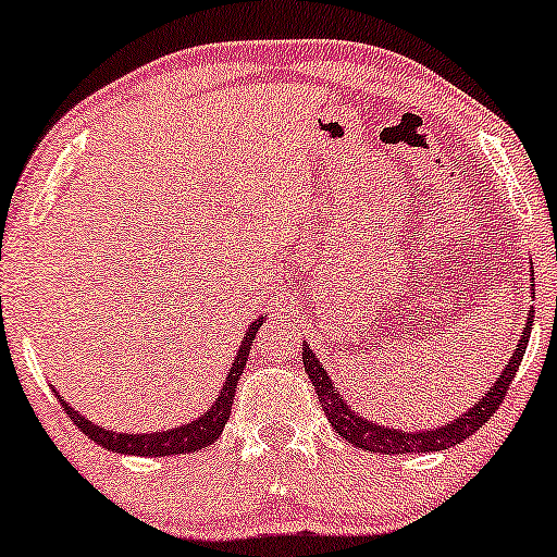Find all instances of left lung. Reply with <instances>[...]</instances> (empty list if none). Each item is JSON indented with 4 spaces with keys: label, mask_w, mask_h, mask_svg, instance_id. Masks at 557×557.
I'll list each match as a JSON object with an SVG mask.
<instances>
[{
    "label": "left lung",
    "mask_w": 557,
    "mask_h": 557,
    "mask_svg": "<svg viewBox=\"0 0 557 557\" xmlns=\"http://www.w3.org/2000/svg\"><path fill=\"white\" fill-rule=\"evenodd\" d=\"M532 280H534V270H532ZM532 321H534L532 313H529L524 332H521L519 345H516V352H511V360H508V366L504 368V373H500V379L491 386V392H487L480 401H474L470 410L459 414L457 420L433 428V431L405 433L399 431V428H384L373 423V420L360 418V414L355 412V407H350L343 399V394L337 392V386H332L330 373L319 366L317 352H313L308 345L304 347V368L308 379L313 381V388H317L321 410L326 412V418H330L334 431L343 435L347 444L366 448V451H373V454L441 451V448L457 446L465 438H470V435L474 431H480V428L493 418V412L498 410L500 401H504V397L508 394V386H511L516 371H519L521 358H524L527 352L529 334H532Z\"/></svg>",
    "instance_id": "8db88e82"
}]
</instances>
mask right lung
Masks as SVG:
<instances>
[{
  "label": "right lung",
  "mask_w": 557,
  "mask_h": 557,
  "mask_svg": "<svg viewBox=\"0 0 557 557\" xmlns=\"http://www.w3.org/2000/svg\"><path fill=\"white\" fill-rule=\"evenodd\" d=\"M261 321H264V317L251 321V326L246 330V337L240 339V347L236 352V363H233L231 373L225 376V384H223V388H220L218 399L212 401L210 410H207L202 418L191 420V423H186V425L171 428V431H160V433L106 431V428H100L96 423H90V420H85L83 414H79L75 407L66 405V401L59 397V394H57V399L62 401L64 412L70 414L72 423H75L79 431L87 435V438L96 441L98 446L109 448V451L137 454V457H173V454L199 451V448L210 446V444H214V441H218V435L223 433L227 418H231L233 394H236L238 379H240V373H244L246 360H249L251 343H253V337H257Z\"/></svg>",
  "instance_id": "obj_1"
}]
</instances>
